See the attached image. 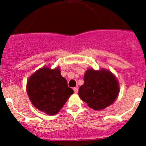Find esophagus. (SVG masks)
Listing matches in <instances>:
<instances>
[{"label":"esophagus","mask_w":146,"mask_h":146,"mask_svg":"<svg viewBox=\"0 0 146 146\" xmlns=\"http://www.w3.org/2000/svg\"><path fill=\"white\" fill-rule=\"evenodd\" d=\"M73 90H74V92L75 93V94H77V93L78 92V88L77 87L74 88H73Z\"/></svg>","instance_id":"esophagus-1"}]
</instances>
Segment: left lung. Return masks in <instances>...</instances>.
I'll use <instances>...</instances> for the list:
<instances>
[{
  "instance_id": "8db88e82",
  "label": "left lung",
  "mask_w": 146,
  "mask_h": 146,
  "mask_svg": "<svg viewBox=\"0 0 146 146\" xmlns=\"http://www.w3.org/2000/svg\"><path fill=\"white\" fill-rule=\"evenodd\" d=\"M119 82L110 71L88 69L84 74V83L79 88V96L94 110H101L116 100Z\"/></svg>"
}]
</instances>
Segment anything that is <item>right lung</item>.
<instances>
[{
  "label": "right lung",
  "mask_w": 146,
  "mask_h": 146,
  "mask_svg": "<svg viewBox=\"0 0 146 146\" xmlns=\"http://www.w3.org/2000/svg\"><path fill=\"white\" fill-rule=\"evenodd\" d=\"M26 91L35 108L47 115L57 114L74 91L67 86L59 66L38 69L28 78Z\"/></svg>",
  "instance_id": "right-lung-1"
}]
</instances>
